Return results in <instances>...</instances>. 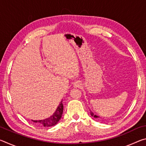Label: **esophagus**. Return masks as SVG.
<instances>
[{"label":"esophagus","instance_id":"1","mask_svg":"<svg viewBox=\"0 0 146 146\" xmlns=\"http://www.w3.org/2000/svg\"><path fill=\"white\" fill-rule=\"evenodd\" d=\"M80 84L79 83L78 81H76V82H74V84H73V86L75 88H79V87H80Z\"/></svg>","mask_w":146,"mask_h":146}]
</instances>
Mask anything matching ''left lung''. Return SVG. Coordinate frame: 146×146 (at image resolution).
<instances>
[{
    "label": "left lung",
    "mask_w": 146,
    "mask_h": 146,
    "mask_svg": "<svg viewBox=\"0 0 146 146\" xmlns=\"http://www.w3.org/2000/svg\"><path fill=\"white\" fill-rule=\"evenodd\" d=\"M90 113H91V115L92 116V117H95V118H98V117H98V116H97L95 114H94V113L92 111H91V110H90Z\"/></svg>",
    "instance_id": "obj_1"
}]
</instances>
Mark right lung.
I'll use <instances>...</instances> for the list:
<instances>
[{
	"label": "right lung",
	"mask_w": 146,
	"mask_h": 146,
	"mask_svg": "<svg viewBox=\"0 0 146 146\" xmlns=\"http://www.w3.org/2000/svg\"><path fill=\"white\" fill-rule=\"evenodd\" d=\"M63 104L62 100L61 101L60 104L58 106V108H56L55 112L53 113V115H51L50 117L47 118L46 119L40 120H33V122L38 123L40 125H42L44 127H51L53 125H56V123L62 117L63 113Z\"/></svg>",
	"instance_id": "obj_1"
}]
</instances>
